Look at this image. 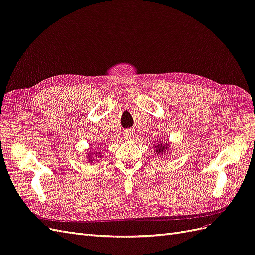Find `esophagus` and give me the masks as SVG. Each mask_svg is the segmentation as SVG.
Wrapping results in <instances>:
<instances>
[{"label": "esophagus", "instance_id": "esophagus-1", "mask_svg": "<svg viewBox=\"0 0 255 255\" xmlns=\"http://www.w3.org/2000/svg\"><path fill=\"white\" fill-rule=\"evenodd\" d=\"M126 135H127V137H128V138H129L130 136H132V133H130V132H127V133H126Z\"/></svg>", "mask_w": 255, "mask_h": 255}]
</instances>
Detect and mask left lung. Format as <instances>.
<instances>
[{
    "instance_id": "8db88e82",
    "label": "left lung",
    "mask_w": 255,
    "mask_h": 255,
    "mask_svg": "<svg viewBox=\"0 0 255 255\" xmlns=\"http://www.w3.org/2000/svg\"><path fill=\"white\" fill-rule=\"evenodd\" d=\"M154 146H156L155 150H154V152H155V155H165V153L168 154V150H170V142L167 141V142H158L157 144H155ZM169 154H170V152H169Z\"/></svg>"
}]
</instances>
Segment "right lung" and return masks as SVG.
Listing matches in <instances>:
<instances>
[{
    "instance_id": "add662e5",
    "label": "right lung",
    "mask_w": 255,
    "mask_h": 255,
    "mask_svg": "<svg viewBox=\"0 0 255 255\" xmlns=\"http://www.w3.org/2000/svg\"><path fill=\"white\" fill-rule=\"evenodd\" d=\"M101 157H102V155H101V153H100V152H91V151H89L87 153L86 159H87V163L94 164L95 161H98L99 158H101Z\"/></svg>"
}]
</instances>
